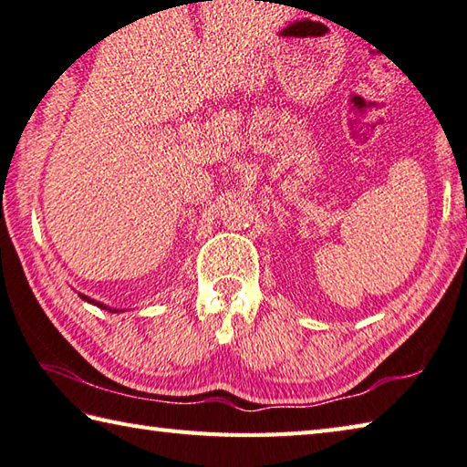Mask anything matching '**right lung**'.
<instances>
[{
  "label": "right lung",
  "instance_id": "obj_1",
  "mask_svg": "<svg viewBox=\"0 0 467 467\" xmlns=\"http://www.w3.org/2000/svg\"><path fill=\"white\" fill-rule=\"evenodd\" d=\"M81 298H83V301H87V303H93V305H97V306H101V309H108V306H105L103 303H95L93 298H89V296H83V295H81ZM108 311H111V313H118L116 309H108Z\"/></svg>",
  "mask_w": 467,
  "mask_h": 467
}]
</instances>
